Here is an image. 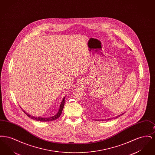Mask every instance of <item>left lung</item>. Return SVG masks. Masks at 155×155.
<instances>
[{"label": "left lung", "instance_id": "obj_1", "mask_svg": "<svg viewBox=\"0 0 155 155\" xmlns=\"http://www.w3.org/2000/svg\"><path fill=\"white\" fill-rule=\"evenodd\" d=\"M123 114H124V113H123V114H120V115H118V116H116V117H113V118H112V119H113H113H114V118H118V117H120V116H122V115H123ZM111 120V118H108V119H107V120ZM102 120V121H103V120Z\"/></svg>", "mask_w": 155, "mask_h": 155}]
</instances>
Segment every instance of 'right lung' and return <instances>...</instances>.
<instances>
[{
	"mask_svg": "<svg viewBox=\"0 0 155 155\" xmlns=\"http://www.w3.org/2000/svg\"><path fill=\"white\" fill-rule=\"evenodd\" d=\"M66 97V96H65ZM65 97L63 99V101L62 102H61V104L60 105V107H59V110L58 112V113L54 115V116H52L51 117H48V118H44V117H34V116H31L29 114H28L27 113H26L25 111L23 110V111L27 115L28 117H29L31 118L34 120H36V121H53V120H56L57 118H59L60 117V116L61 115V112L62 110L63 109V107H64V103H65Z\"/></svg>",
	"mask_w": 155,
	"mask_h": 155,
	"instance_id": "1",
	"label": "right lung"
}]
</instances>
